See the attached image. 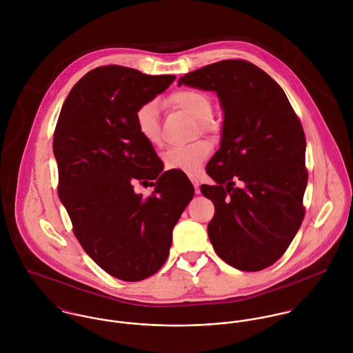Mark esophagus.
Here are the masks:
<instances>
[{
	"label": "esophagus",
	"mask_w": 353,
	"mask_h": 353,
	"mask_svg": "<svg viewBox=\"0 0 353 353\" xmlns=\"http://www.w3.org/2000/svg\"><path fill=\"white\" fill-rule=\"evenodd\" d=\"M192 183H193V186H194V189H196V193L199 194V193H200V182H199L196 178H192Z\"/></svg>",
	"instance_id": "obj_1"
}]
</instances>
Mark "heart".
<instances>
[{
  "label": "heart",
  "mask_w": 353,
  "mask_h": 353,
  "mask_svg": "<svg viewBox=\"0 0 353 353\" xmlns=\"http://www.w3.org/2000/svg\"><path fill=\"white\" fill-rule=\"evenodd\" d=\"M171 104L190 114L197 119L199 132L213 134L217 132V125L212 121L213 103L200 90L186 88L174 92L170 97ZM134 123L139 134L151 145H157L161 141L160 122H159V105L156 101L143 103L134 112ZM212 147L208 141H196L185 147L170 148L163 154L164 165L168 170L182 171L189 175L200 172L202 164L210 156Z\"/></svg>",
  "instance_id": "b5f03b06"
}]
</instances>
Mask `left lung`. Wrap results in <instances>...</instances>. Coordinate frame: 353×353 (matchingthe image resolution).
I'll return each instance as SVG.
<instances>
[{
  "label": "left lung",
  "mask_w": 353,
  "mask_h": 353,
  "mask_svg": "<svg viewBox=\"0 0 353 353\" xmlns=\"http://www.w3.org/2000/svg\"><path fill=\"white\" fill-rule=\"evenodd\" d=\"M182 84L216 91L224 110L221 147L206 164L216 185L201 186L214 205L210 243L239 270L266 269L287 252L304 219L301 119L283 88L245 59L206 65L181 77Z\"/></svg>",
  "instance_id": "8db88e82"
}]
</instances>
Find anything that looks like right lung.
Returning <instances> with one entry per match:
<instances>
[{
  "label": "right lung",
  "instance_id": "obj_1",
  "mask_svg": "<svg viewBox=\"0 0 353 353\" xmlns=\"http://www.w3.org/2000/svg\"><path fill=\"white\" fill-rule=\"evenodd\" d=\"M174 80L119 65L95 68L69 92L54 130L57 189L73 234L104 272L123 281L144 280L164 265L172 230L194 196L183 172H163L134 123L136 110ZM134 183L155 190L143 198Z\"/></svg>",
  "mask_w": 353,
  "mask_h": 353
}]
</instances>
